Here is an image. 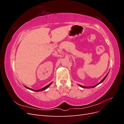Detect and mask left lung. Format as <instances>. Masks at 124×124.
Returning a JSON list of instances; mask_svg holds the SVG:
<instances>
[{"instance_id": "1", "label": "left lung", "mask_w": 124, "mask_h": 124, "mask_svg": "<svg viewBox=\"0 0 124 124\" xmlns=\"http://www.w3.org/2000/svg\"><path fill=\"white\" fill-rule=\"evenodd\" d=\"M108 73L106 75V77H105L103 78V79L102 80H101L100 82H99V83L98 84H97V85H95V86H92V87H85V86H82V85H80V84H78V85H79L80 86H81V87H83V88H93V87H96V86H97V85H99L100 83H102V82L105 80V78H106V77H107V76H108Z\"/></svg>"}]
</instances>
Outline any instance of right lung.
I'll return each instance as SVG.
<instances>
[{
    "mask_svg": "<svg viewBox=\"0 0 124 124\" xmlns=\"http://www.w3.org/2000/svg\"><path fill=\"white\" fill-rule=\"evenodd\" d=\"M52 83V82H51V83H50L49 84H48L47 85H46V86H45V87H44L43 88H41V89H39V90H33V89H31V88H28V87H26V86H25V87L26 88H27V89H30V90H31V91H35V92H40V91H43V90H45V89H46V88H47L48 87H49V86L51 85V84Z\"/></svg>",
    "mask_w": 124,
    "mask_h": 124,
    "instance_id": "obj_1",
    "label": "right lung"
}]
</instances>
